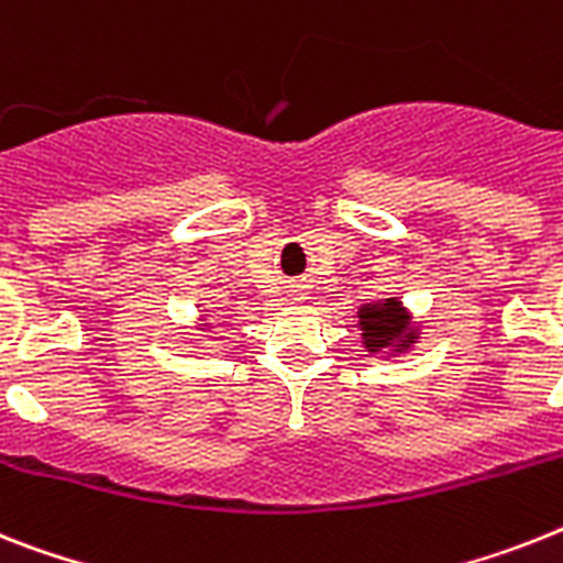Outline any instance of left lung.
Wrapping results in <instances>:
<instances>
[{"label": "left lung", "instance_id": "obj_1", "mask_svg": "<svg viewBox=\"0 0 563 563\" xmlns=\"http://www.w3.org/2000/svg\"><path fill=\"white\" fill-rule=\"evenodd\" d=\"M356 328H360L362 347L371 356H383V360L408 354L420 339V324L399 296L362 305L356 310Z\"/></svg>", "mask_w": 563, "mask_h": 563}]
</instances>
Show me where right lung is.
Wrapping results in <instances>:
<instances>
[{
  "instance_id": "obj_1",
  "label": "right lung",
  "mask_w": 563,
  "mask_h": 563,
  "mask_svg": "<svg viewBox=\"0 0 563 563\" xmlns=\"http://www.w3.org/2000/svg\"><path fill=\"white\" fill-rule=\"evenodd\" d=\"M209 328H212V324H207V319H198V328H195V331H203V333H207Z\"/></svg>"
}]
</instances>
